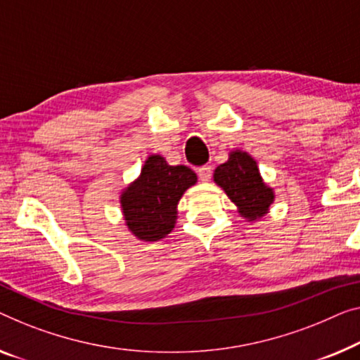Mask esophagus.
Returning <instances> with one entry per match:
<instances>
[{
	"label": "esophagus",
	"instance_id": "esophagus-1",
	"mask_svg": "<svg viewBox=\"0 0 360 360\" xmlns=\"http://www.w3.org/2000/svg\"><path fill=\"white\" fill-rule=\"evenodd\" d=\"M198 178H200L202 182H207L212 179V166H202V168H198Z\"/></svg>",
	"mask_w": 360,
	"mask_h": 360
}]
</instances>
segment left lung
I'll return each instance as SVG.
<instances>
[{"instance_id": "obj_1", "label": "left lung", "mask_w": 360, "mask_h": 360, "mask_svg": "<svg viewBox=\"0 0 360 360\" xmlns=\"http://www.w3.org/2000/svg\"><path fill=\"white\" fill-rule=\"evenodd\" d=\"M213 181L231 198L240 217L250 223L264 218L275 200V192L265 184L257 162L243 150L229 153L228 162L214 169Z\"/></svg>"}]
</instances>
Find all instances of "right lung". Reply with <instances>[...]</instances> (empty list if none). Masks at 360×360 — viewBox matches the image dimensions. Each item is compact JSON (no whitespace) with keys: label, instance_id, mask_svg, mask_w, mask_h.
I'll return each instance as SVG.
<instances>
[{"label":"right lung","instance_id":"right-lung-1","mask_svg":"<svg viewBox=\"0 0 360 360\" xmlns=\"http://www.w3.org/2000/svg\"><path fill=\"white\" fill-rule=\"evenodd\" d=\"M197 182V174L184 165L171 166L162 155H150L141 174L120 195L121 212L129 231L153 243L173 231L178 203Z\"/></svg>","mask_w":360,"mask_h":360}]
</instances>
